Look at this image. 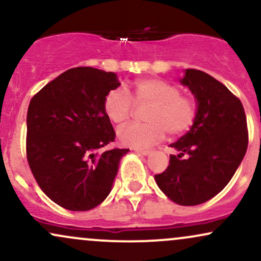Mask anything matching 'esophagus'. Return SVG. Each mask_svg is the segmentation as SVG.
<instances>
[{
  "label": "esophagus",
  "mask_w": 261,
  "mask_h": 261,
  "mask_svg": "<svg viewBox=\"0 0 261 261\" xmlns=\"http://www.w3.org/2000/svg\"><path fill=\"white\" fill-rule=\"evenodd\" d=\"M135 152H136V153L143 154V155H147V154L151 153V149H146V148H135Z\"/></svg>",
  "instance_id": "esophagus-1"
}]
</instances>
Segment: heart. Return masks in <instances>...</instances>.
Wrapping results in <instances>:
<instances>
[{"instance_id": "b5f03b06", "label": "heart", "mask_w": 261, "mask_h": 261, "mask_svg": "<svg viewBox=\"0 0 261 261\" xmlns=\"http://www.w3.org/2000/svg\"><path fill=\"white\" fill-rule=\"evenodd\" d=\"M134 103L149 107L145 113L146 124H130L118 131L121 145L145 148L170 135H180L193 126L197 107L193 97L181 94L174 83L160 79L139 80L131 86ZM107 118L113 124L121 125L130 119L134 104L121 88L107 93L103 101Z\"/></svg>"}]
</instances>
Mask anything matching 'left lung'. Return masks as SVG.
<instances>
[{"mask_svg": "<svg viewBox=\"0 0 261 261\" xmlns=\"http://www.w3.org/2000/svg\"><path fill=\"white\" fill-rule=\"evenodd\" d=\"M180 83L195 95L196 119L170 145L179 154H170L154 179L172 201L194 206L217 195L234 175L248 147L247 118L242 101L210 74L188 68Z\"/></svg>", "mask_w": 261, "mask_h": 261, "instance_id": "obj_1", "label": "left lung"}]
</instances>
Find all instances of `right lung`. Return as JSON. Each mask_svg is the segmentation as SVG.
Wrapping results in <instances>:
<instances>
[{
  "instance_id": "right-lung-1",
  "label": "right lung",
  "mask_w": 261,
  "mask_h": 261,
  "mask_svg": "<svg viewBox=\"0 0 261 261\" xmlns=\"http://www.w3.org/2000/svg\"><path fill=\"white\" fill-rule=\"evenodd\" d=\"M120 86L116 74L74 67L39 91L27 113V160L45 195L71 211H88L112 190L127 148H100L115 140L103 101Z\"/></svg>"
}]
</instances>
